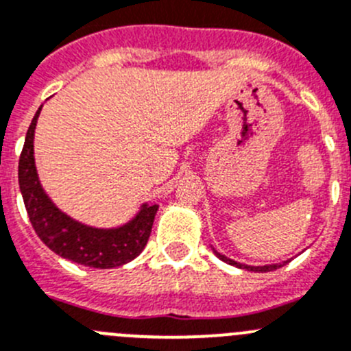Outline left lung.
<instances>
[{
  "label": "left lung",
  "instance_id": "obj_1",
  "mask_svg": "<svg viewBox=\"0 0 351 351\" xmlns=\"http://www.w3.org/2000/svg\"><path fill=\"white\" fill-rule=\"evenodd\" d=\"M211 250H213V253L220 258L221 261H225V263L232 265V267H235V268H241V270H250V271H271V270H277V268L284 267V265H287L291 261V260H286V261H280V263H271V265H261V267H254V265H245V263H239V261H235V260H230V258L225 256V254L218 253V251H216L213 245H211Z\"/></svg>",
  "mask_w": 351,
  "mask_h": 351
}]
</instances>
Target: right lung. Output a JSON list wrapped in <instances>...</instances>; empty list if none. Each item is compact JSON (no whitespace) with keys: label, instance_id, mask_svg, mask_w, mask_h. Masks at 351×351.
Instances as JSON below:
<instances>
[{"label":"right lung","instance_id":"obj_1","mask_svg":"<svg viewBox=\"0 0 351 351\" xmlns=\"http://www.w3.org/2000/svg\"><path fill=\"white\" fill-rule=\"evenodd\" d=\"M43 106L32 117L19 160V186L36 234L53 253L90 268H116L135 260L150 237L159 204H140L135 216L117 227H93L62 211L39 182L34 131Z\"/></svg>","mask_w":351,"mask_h":351}]
</instances>
